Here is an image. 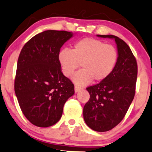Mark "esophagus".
Returning a JSON list of instances; mask_svg holds the SVG:
<instances>
[{
  "label": "esophagus",
  "mask_w": 152,
  "mask_h": 152,
  "mask_svg": "<svg viewBox=\"0 0 152 152\" xmlns=\"http://www.w3.org/2000/svg\"><path fill=\"white\" fill-rule=\"evenodd\" d=\"M82 89V88L81 87H80V86H75V92H78V91H81Z\"/></svg>",
  "instance_id": "esophagus-1"
}]
</instances>
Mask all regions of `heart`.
Masks as SVG:
<instances>
[{
	"label": "heart",
	"instance_id": "heart-1",
	"mask_svg": "<svg viewBox=\"0 0 152 152\" xmlns=\"http://www.w3.org/2000/svg\"><path fill=\"white\" fill-rule=\"evenodd\" d=\"M117 59V50L114 46L91 38L78 41L71 50L63 49L58 53L63 74L66 77L72 76L81 65L82 70L73 77L79 86L88 84L92 80H105L114 70Z\"/></svg>",
	"mask_w": 152,
	"mask_h": 152
}]
</instances>
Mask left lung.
<instances>
[{"label": "left lung", "mask_w": 152, "mask_h": 152, "mask_svg": "<svg viewBox=\"0 0 152 152\" xmlns=\"http://www.w3.org/2000/svg\"><path fill=\"white\" fill-rule=\"evenodd\" d=\"M115 40L118 59L114 70L104 81L86 88L90 99L83 107V118L89 128L104 132L122 121L134 98L137 63L129 46L113 35H97Z\"/></svg>", "instance_id": "left-lung-1"}]
</instances>
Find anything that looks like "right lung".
<instances>
[{"label":"right lung","mask_w":152,"mask_h":152,"mask_svg":"<svg viewBox=\"0 0 152 152\" xmlns=\"http://www.w3.org/2000/svg\"><path fill=\"white\" fill-rule=\"evenodd\" d=\"M72 32L48 30L31 38L19 55L14 89L23 114L35 126L56 124L74 85L61 72L58 53Z\"/></svg>","instance_id":"1"}]
</instances>
